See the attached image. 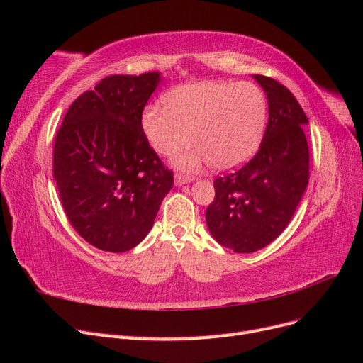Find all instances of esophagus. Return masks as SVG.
Instances as JSON below:
<instances>
[{"label": "esophagus", "instance_id": "34e87169", "mask_svg": "<svg viewBox=\"0 0 363 363\" xmlns=\"http://www.w3.org/2000/svg\"><path fill=\"white\" fill-rule=\"evenodd\" d=\"M174 180H175V184L177 186H182V184H184V183H189V182H192L194 180V177H191V175H184V174H175V177H174Z\"/></svg>", "mask_w": 363, "mask_h": 363}]
</instances>
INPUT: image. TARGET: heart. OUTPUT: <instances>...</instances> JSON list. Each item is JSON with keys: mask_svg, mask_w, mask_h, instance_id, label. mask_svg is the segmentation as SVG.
<instances>
[{"mask_svg": "<svg viewBox=\"0 0 363 363\" xmlns=\"http://www.w3.org/2000/svg\"><path fill=\"white\" fill-rule=\"evenodd\" d=\"M268 116L267 95L250 82H199L174 87L163 106H150L142 127L150 145L172 156L191 140L195 150L180 152L175 163L186 169L208 162L215 169H232L255 155Z\"/></svg>", "mask_w": 363, "mask_h": 363, "instance_id": "b5f03b06", "label": "heart"}]
</instances>
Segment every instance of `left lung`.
I'll list each match as a JSON object with an SVG mask.
<instances>
[{"label": "left lung", "instance_id": "8db88e82", "mask_svg": "<svg viewBox=\"0 0 363 363\" xmlns=\"http://www.w3.org/2000/svg\"><path fill=\"white\" fill-rule=\"evenodd\" d=\"M268 98V125L260 148L242 168L213 180L206 211L212 236L235 252H255L286 225L309 183V123L296 98L277 80L252 75Z\"/></svg>", "mask_w": 363, "mask_h": 363}]
</instances>
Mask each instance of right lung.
Here are the masks:
<instances>
[{
	"label": "right lung",
	"mask_w": 363,
	"mask_h": 363,
	"mask_svg": "<svg viewBox=\"0 0 363 363\" xmlns=\"http://www.w3.org/2000/svg\"><path fill=\"white\" fill-rule=\"evenodd\" d=\"M159 82V72L108 75L77 98L57 130L52 174L63 211L75 232L103 251L136 247L174 184L142 128Z\"/></svg>",
	"instance_id": "add662e5"
}]
</instances>
